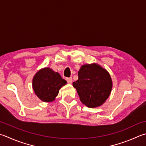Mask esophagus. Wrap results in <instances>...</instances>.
<instances>
[{
	"label": "esophagus",
	"mask_w": 146,
	"mask_h": 146,
	"mask_svg": "<svg viewBox=\"0 0 146 146\" xmlns=\"http://www.w3.org/2000/svg\"><path fill=\"white\" fill-rule=\"evenodd\" d=\"M66 80H67V82L69 84H71L73 82V79L71 77H70V78H66Z\"/></svg>",
	"instance_id": "1"
}]
</instances>
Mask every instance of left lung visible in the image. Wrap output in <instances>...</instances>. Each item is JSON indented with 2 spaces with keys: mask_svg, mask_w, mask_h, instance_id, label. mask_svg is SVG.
Listing matches in <instances>:
<instances>
[{
  "mask_svg": "<svg viewBox=\"0 0 146 146\" xmlns=\"http://www.w3.org/2000/svg\"><path fill=\"white\" fill-rule=\"evenodd\" d=\"M73 86L81 102L87 107L94 108L102 105L109 96L112 82L109 73L100 66L85 64L80 68L78 80Z\"/></svg>",
  "mask_w": 146,
  "mask_h": 146,
  "instance_id": "8db88e82",
  "label": "left lung"
}]
</instances>
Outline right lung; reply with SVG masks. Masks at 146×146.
<instances>
[{"label": "right lung", "mask_w": 146, "mask_h": 146, "mask_svg": "<svg viewBox=\"0 0 146 146\" xmlns=\"http://www.w3.org/2000/svg\"><path fill=\"white\" fill-rule=\"evenodd\" d=\"M66 83L57 72L45 68L39 70L34 76L33 87L39 99L44 102H50L54 100L59 89Z\"/></svg>", "instance_id": "add662e5"}]
</instances>
